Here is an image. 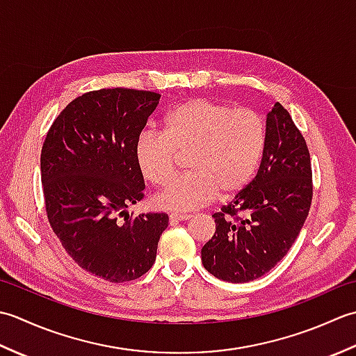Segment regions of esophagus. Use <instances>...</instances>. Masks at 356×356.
I'll return each instance as SVG.
<instances>
[{
	"label": "esophagus",
	"mask_w": 356,
	"mask_h": 356,
	"mask_svg": "<svg viewBox=\"0 0 356 356\" xmlns=\"http://www.w3.org/2000/svg\"><path fill=\"white\" fill-rule=\"evenodd\" d=\"M190 218H191V214H177V213L170 214L171 222H185V220H190Z\"/></svg>",
	"instance_id": "obj_1"
}]
</instances>
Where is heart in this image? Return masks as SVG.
I'll list each match as a JSON object with an SVG mask.
<instances>
[{"instance_id": "heart-1", "label": "heart", "mask_w": 356, "mask_h": 356, "mask_svg": "<svg viewBox=\"0 0 356 356\" xmlns=\"http://www.w3.org/2000/svg\"><path fill=\"white\" fill-rule=\"evenodd\" d=\"M264 143L266 128L255 111L197 97L166 113L163 133L142 131L134 143V161L149 184L163 186L176 171L177 154L188 153L191 171L159 193L154 205L193 211L217 194L231 197L243 190L259 168Z\"/></svg>"}]
</instances>
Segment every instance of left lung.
<instances>
[{
  "label": "left lung",
  "mask_w": 356,
  "mask_h": 356,
  "mask_svg": "<svg viewBox=\"0 0 356 356\" xmlns=\"http://www.w3.org/2000/svg\"><path fill=\"white\" fill-rule=\"evenodd\" d=\"M312 202L311 156L289 113L277 102L266 115V143L257 176L216 213V232L202 263L218 280L248 283L289 251Z\"/></svg>",
  "instance_id": "8db88e82"
}]
</instances>
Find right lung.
<instances>
[{"label":"right lung","mask_w":356,"mask_h":356,"mask_svg":"<svg viewBox=\"0 0 356 356\" xmlns=\"http://www.w3.org/2000/svg\"><path fill=\"white\" fill-rule=\"evenodd\" d=\"M161 95L102 88L72 101L45 136L41 180L53 232L78 266L111 283L131 282L156 261L168 216L133 217L143 197L134 143ZM118 215H125L119 222Z\"/></svg>","instance_id":"1"}]
</instances>
